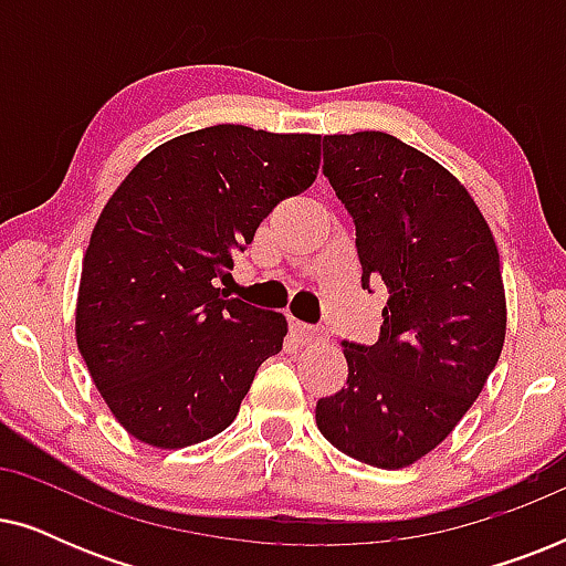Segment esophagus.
<instances>
[{
    "instance_id": "34e87169",
    "label": "esophagus",
    "mask_w": 566,
    "mask_h": 566,
    "mask_svg": "<svg viewBox=\"0 0 566 566\" xmlns=\"http://www.w3.org/2000/svg\"><path fill=\"white\" fill-rule=\"evenodd\" d=\"M291 329L296 332V335L301 337V343H304V345L322 343V339H324V332L322 329H316V327H312V324H304V322H298V319L291 322Z\"/></svg>"
}]
</instances>
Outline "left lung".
Instances as JSON below:
<instances>
[{
  "label": "left lung",
  "instance_id": "obj_1",
  "mask_svg": "<svg viewBox=\"0 0 566 566\" xmlns=\"http://www.w3.org/2000/svg\"><path fill=\"white\" fill-rule=\"evenodd\" d=\"M324 175L355 219L363 289L384 283L389 301L376 345L345 343L347 381L316 401V428L368 467H412L497 366L507 329L497 244L459 177L384 130L324 136Z\"/></svg>",
  "mask_w": 566,
  "mask_h": 566
}]
</instances>
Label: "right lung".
<instances>
[{
    "label": "right lung",
    "instance_id": "obj_1",
    "mask_svg": "<svg viewBox=\"0 0 566 566\" xmlns=\"http://www.w3.org/2000/svg\"><path fill=\"white\" fill-rule=\"evenodd\" d=\"M319 161L316 134L221 123L157 146L107 198L82 260L74 329L128 436L175 451L234 422L289 322L213 281L281 200L312 188Z\"/></svg>",
    "mask_w": 566,
    "mask_h": 566
}]
</instances>
